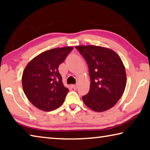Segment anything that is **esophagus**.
I'll return each instance as SVG.
<instances>
[{
  "instance_id": "34e87169",
  "label": "esophagus",
  "mask_w": 150,
  "mask_h": 150,
  "mask_svg": "<svg viewBox=\"0 0 150 150\" xmlns=\"http://www.w3.org/2000/svg\"><path fill=\"white\" fill-rule=\"evenodd\" d=\"M77 87H78L77 85H72V87H73V88H74V89H77Z\"/></svg>"
}]
</instances>
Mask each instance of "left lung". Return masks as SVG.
Masks as SVG:
<instances>
[{"label": "left lung", "mask_w": 150, "mask_h": 150, "mask_svg": "<svg viewBox=\"0 0 150 150\" xmlns=\"http://www.w3.org/2000/svg\"><path fill=\"white\" fill-rule=\"evenodd\" d=\"M75 47L87 62L91 78L89 92L83 96V103L99 112L113 107L126 85L125 67L121 58L107 47L93 45Z\"/></svg>", "instance_id": "left-lung-1"}]
</instances>
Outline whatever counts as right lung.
I'll list each match as a JSON object with an SVG mask.
<instances>
[{
  "label": "right lung",
  "instance_id": "obj_1",
  "mask_svg": "<svg viewBox=\"0 0 150 150\" xmlns=\"http://www.w3.org/2000/svg\"><path fill=\"white\" fill-rule=\"evenodd\" d=\"M73 47L67 46L42 52L28 63L22 84L28 99L40 110L52 111L62 105L69 89L63 84L58 67Z\"/></svg>",
  "mask_w": 150,
  "mask_h": 150
}]
</instances>
